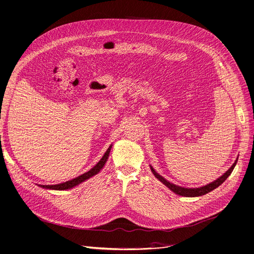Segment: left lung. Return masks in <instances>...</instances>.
<instances>
[{
    "mask_svg": "<svg viewBox=\"0 0 254 254\" xmlns=\"http://www.w3.org/2000/svg\"><path fill=\"white\" fill-rule=\"evenodd\" d=\"M236 165H237V160H236L235 164H233L230 167V169L226 172V173H224V175H222L220 178H218L214 182H211V184H209L207 186H204V187H202V188H198V189H186V188H181V187L175 186L173 184H171V182L167 181L164 177H161L159 174H157L153 168H151V171L153 172L154 176L157 179H159L162 182V184H164L165 186H167L171 190H173L175 194L180 195V196H185V197H198V196H202V195L207 194V192L211 191L212 190H215L220 185H222L223 182H224L227 179V177L231 174V172L233 171V169H235Z\"/></svg>",
    "mask_w": 254,
    "mask_h": 254,
    "instance_id": "obj_1",
    "label": "left lung"
}]
</instances>
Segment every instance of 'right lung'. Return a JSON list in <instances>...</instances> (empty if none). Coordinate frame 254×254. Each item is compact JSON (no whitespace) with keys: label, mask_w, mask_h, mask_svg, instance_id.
<instances>
[{"label":"right lung","mask_w":254,"mask_h":254,"mask_svg":"<svg viewBox=\"0 0 254 254\" xmlns=\"http://www.w3.org/2000/svg\"><path fill=\"white\" fill-rule=\"evenodd\" d=\"M110 149H111V146L107 149V151L105 152V154L103 155V157L100 159V161L98 162V164L93 168L90 169L88 172H86V173L80 175L72 180H68L66 182H64V184H59V185H54V186H40L43 187L44 189H50V190H68V189H72L76 186H78L79 184H81V182H83L84 180L90 178L92 176L96 175L99 173V171L103 168V166L105 165V162L109 156V152H110Z\"/></svg>","instance_id":"right-lung-1"}]
</instances>
